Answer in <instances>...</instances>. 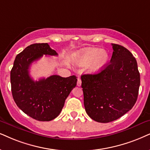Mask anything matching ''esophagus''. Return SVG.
<instances>
[{
	"label": "esophagus",
	"instance_id": "1",
	"mask_svg": "<svg viewBox=\"0 0 150 150\" xmlns=\"http://www.w3.org/2000/svg\"><path fill=\"white\" fill-rule=\"evenodd\" d=\"M81 84V79L80 78H78V79H77V85L78 86H80Z\"/></svg>",
	"mask_w": 150,
	"mask_h": 150
}]
</instances>
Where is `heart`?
Instances as JSON below:
<instances>
[{"label": "heart", "mask_w": 150, "mask_h": 150, "mask_svg": "<svg viewBox=\"0 0 150 150\" xmlns=\"http://www.w3.org/2000/svg\"><path fill=\"white\" fill-rule=\"evenodd\" d=\"M109 59V53L106 50L91 48L83 49L75 54L73 61L79 66L88 65L91 73H98L107 65Z\"/></svg>", "instance_id": "1"}]
</instances>
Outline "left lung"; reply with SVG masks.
<instances>
[{"label": "left lung", "mask_w": 150, "mask_h": 150, "mask_svg": "<svg viewBox=\"0 0 150 150\" xmlns=\"http://www.w3.org/2000/svg\"><path fill=\"white\" fill-rule=\"evenodd\" d=\"M109 64L97 74L81 76L84 105L88 116L98 122H112L132 109L137 100L140 73L127 49L112 43Z\"/></svg>", "instance_id": "left-lung-1"}]
</instances>
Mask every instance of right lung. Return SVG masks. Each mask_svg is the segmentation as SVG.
I'll return each instance as SVG.
<instances>
[{
  "mask_svg": "<svg viewBox=\"0 0 150 150\" xmlns=\"http://www.w3.org/2000/svg\"><path fill=\"white\" fill-rule=\"evenodd\" d=\"M43 54H58L45 43H34L17 54L10 72L11 88L15 103L25 114L39 121H50L59 115L77 79L75 75H54L34 81L30 75V66Z\"/></svg>",
  "mask_w": 150,
  "mask_h": 150,
  "instance_id": "1",
  "label": "right lung"
}]
</instances>
